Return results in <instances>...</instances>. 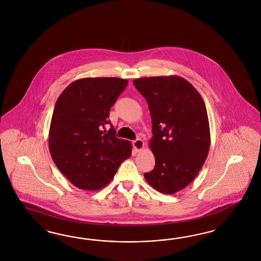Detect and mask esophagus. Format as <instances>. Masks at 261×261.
Instances as JSON below:
<instances>
[{
    "mask_svg": "<svg viewBox=\"0 0 261 261\" xmlns=\"http://www.w3.org/2000/svg\"><path fill=\"white\" fill-rule=\"evenodd\" d=\"M133 147H134L135 150L140 152L144 147V142L141 139H137L136 141L133 142Z\"/></svg>",
    "mask_w": 261,
    "mask_h": 261,
    "instance_id": "obj_1",
    "label": "esophagus"
}]
</instances>
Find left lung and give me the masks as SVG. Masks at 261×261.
I'll return each instance as SVG.
<instances>
[{
	"label": "left lung",
	"mask_w": 261,
	"mask_h": 261,
	"mask_svg": "<svg viewBox=\"0 0 261 261\" xmlns=\"http://www.w3.org/2000/svg\"><path fill=\"white\" fill-rule=\"evenodd\" d=\"M152 119L149 147L154 169L144 173L153 189L174 194L194 180L207 157L211 132L205 102L188 80L177 75L135 79Z\"/></svg>",
	"instance_id": "1"
}]
</instances>
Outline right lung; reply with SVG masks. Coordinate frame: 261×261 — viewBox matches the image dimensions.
<instances>
[{
  "mask_svg": "<svg viewBox=\"0 0 261 261\" xmlns=\"http://www.w3.org/2000/svg\"><path fill=\"white\" fill-rule=\"evenodd\" d=\"M126 79H77L57 98L48 132V148L56 166L76 188L97 190L108 185L132 145L118 139L109 111L126 88Z\"/></svg>",
  "mask_w": 261,
  "mask_h": 261,
  "instance_id": "1",
  "label": "right lung"
}]
</instances>
